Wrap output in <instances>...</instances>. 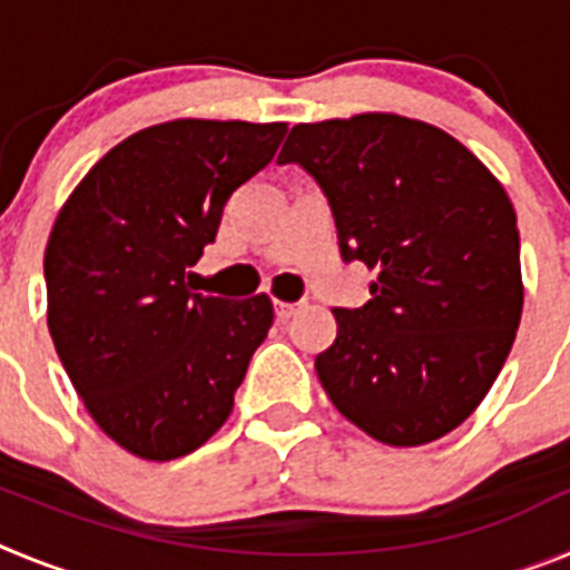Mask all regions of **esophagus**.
Masks as SVG:
<instances>
[{"label":"esophagus","mask_w":570,"mask_h":570,"mask_svg":"<svg viewBox=\"0 0 570 570\" xmlns=\"http://www.w3.org/2000/svg\"><path fill=\"white\" fill-rule=\"evenodd\" d=\"M299 311V302H276V316L279 320H291Z\"/></svg>","instance_id":"obj_1"}]
</instances>
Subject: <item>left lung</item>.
<instances>
[{"label": "left lung", "instance_id": "obj_1", "mask_svg": "<svg viewBox=\"0 0 570 570\" xmlns=\"http://www.w3.org/2000/svg\"><path fill=\"white\" fill-rule=\"evenodd\" d=\"M276 163L308 170L345 262L376 271L362 308H334L316 356L342 416L385 445H425L473 414L522 316L517 214L445 130L394 114L294 125Z\"/></svg>", "mask_w": 570, "mask_h": 570}]
</instances>
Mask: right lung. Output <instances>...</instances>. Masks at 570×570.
Masks as SVG:
<instances>
[{"mask_svg":"<svg viewBox=\"0 0 570 570\" xmlns=\"http://www.w3.org/2000/svg\"><path fill=\"white\" fill-rule=\"evenodd\" d=\"M285 130L154 125L110 148L59 210L45 250L50 336L88 414L130 454L168 462L210 440L274 325L268 296L196 294L190 268Z\"/></svg>","mask_w":570,"mask_h":570,"instance_id":"right-lung-1","label":"right lung"}]
</instances>
